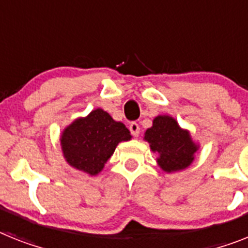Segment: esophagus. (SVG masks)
<instances>
[{
	"mask_svg": "<svg viewBox=\"0 0 248 248\" xmlns=\"http://www.w3.org/2000/svg\"><path fill=\"white\" fill-rule=\"evenodd\" d=\"M130 131L134 137L139 136V135H140V126H139V124H136V122H132V124H130Z\"/></svg>",
	"mask_w": 248,
	"mask_h": 248,
	"instance_id": "1",
	"label": "esophagus"
}]
</instances>
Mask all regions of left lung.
Returning <instances> with one entry per match:
<instances>
[{"label": "left lung", "instance_id": "1", "mask_svg": "<svg viewBox=\"0 0 248 248\" xmlns=\"http://www.w3.org/2000/svg\"><path fill=\"white\" fill-rule=\"evenodd\" d=\"M143 140L149 142L153 153L157 154L156 163L160 169L169 174L189 168L201 147L191 137L190 131L180 127L170 114L156 116L153 126L145 131Z\"/></svg>", "mask_w": 248, "mask_h": 248}]
</instances>
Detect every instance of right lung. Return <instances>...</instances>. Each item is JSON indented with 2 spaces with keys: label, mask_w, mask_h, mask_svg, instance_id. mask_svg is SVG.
Instances as JSON below:
<instances>
[{
  "label": "right lung",
  "mask_w": 248,
  "mask_h": 248,
  "mask_svg": "<svg viewBox=\"0 0 248 248\" xmlns=\"http://www.w3.org/2000/svg\"><path fill=\"white\" fill-rule=\"evenodd\" d=\"M132 139L122 122L102 108L78 117L62 131L60 147L66 164L91 176L98 175L117 145Z\"/></svg>",
  "instance_id": "obj_1"
}]
</instances>
